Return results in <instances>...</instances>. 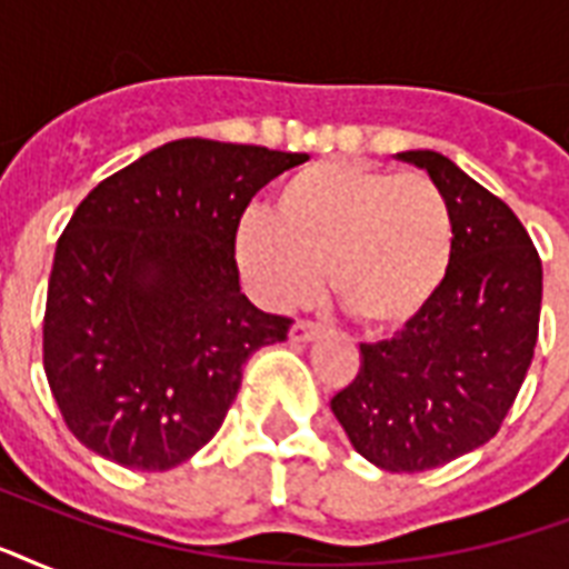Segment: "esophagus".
I'll use <instances>...</instances> for the list:
<instances>
[{"label": "esophagus", "instance_id": "34e87169", "mask_svg": "<svg viewBox=\"0 0 569 569\" xmlns=\"http://www.w3.org/2000/svg\"><path fill=\"white\" fill-rule=\"evenodd\" d=\"M319 337V325L316 321H295L292 330H289V339L292 342H298V346H307V342H312V339Z\"/></svg>", "mask_w": 569, "mask_h": 569}]
</instances>
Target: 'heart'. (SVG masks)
I'll use <instances>...</instances> for the list:
<instances>
[{
  "label": "heart",
  "instance_id": "1",
  "mask_svg": "<svg viewBox=\"0 0 569 569\" xmlns=\"http://www.w3.org/2000/svg\"><path fill=\"white\" fill-rule=\"evenodd\" d=\"M455 218L425 173L346 159L303 168L236 230V262L268 307H295L325 266L328 292L372 333L413 325L449 280Z\"/></svg>",
  "mask_w": 569,
  "mask_h": 569
}]
</instances>
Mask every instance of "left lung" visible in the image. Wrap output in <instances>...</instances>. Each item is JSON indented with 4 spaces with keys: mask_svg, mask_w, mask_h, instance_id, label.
<instances>
[{
    "mask_svg": "<svg viewBox=\"0 0 569 569\" xmlns=\"http://www.w3.org/2000/svg\"><path fill=\"white\" fill-rule=\"evenodd\" d=\"M428 171L455 218V259L437 301L392 339L360 346V372L330 398L348 440L387 472H422L502 428L538 346L543 266L511 206L433 150Z\"/></svg>",
    "mask_w": 569,
    "mask_h": 569,
    "instance_id": "8db88e82",
    "label": "left lung"
}]
</instances>
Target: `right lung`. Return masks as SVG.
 Segmentation results:
<instances>
[{
  "label": "right lung",
  "instance_id": "1",
  "mask_svg": "<svg viewBox=\"0 0 569 569\" xmlns=\"http://www.w3.org/2000/svg\"><path fill=\"white\" fill-rule=\"evenodd\" d=\"M307 159L180 138L79 203L43 312V369L76 440L144 472L212 440L241 366L292 325L241 295L236 230L253 194Z\"/></svg>",
  "mask_w": 569,
  "mask_h": 569
}]
</instances>
